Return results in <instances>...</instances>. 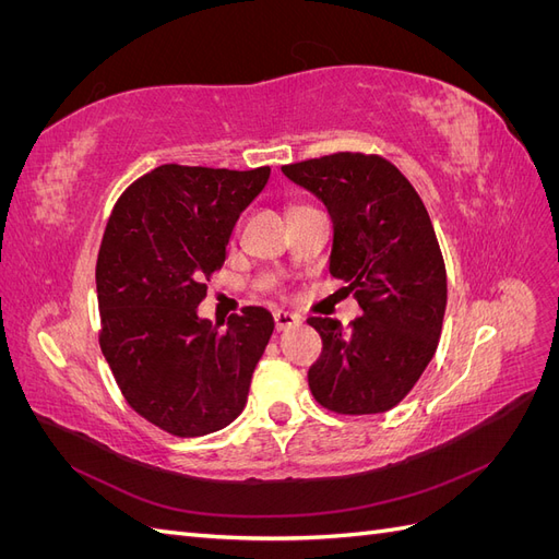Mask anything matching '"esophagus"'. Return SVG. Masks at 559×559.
Instances as JSON below:
<instances>
[{
	"label": "esophagus",
	"instance_id": "esophagus-1",
	"mask_svg": "<svg viewBox=\"0 0 559 559\" xmlns=\"http://www.w3.org/2000/svg\"><path fill=\"white\" fill-rule=\"evenodd\" d=\"M300 317L294 314V312H284V310H277L275 312V326L277 331H286V329H294V326H300Z\"/></svg>",
	"mask_w": 559,
	"mask_h": 559
}]
</instances>
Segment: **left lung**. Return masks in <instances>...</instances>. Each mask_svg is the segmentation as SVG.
Wrapping results in <instances>:
<instances>
[{
	"instance_id": "obj_1",
	"label": "left lung",
	"mask_w": 559,
	"mask_h": 559,
	"mask_svg": "<svg viewBox=\"0 0 559 559\" xmlns=\"http://www.w3.org/2000/svg\"><path fill=\"white\" fill-rule=\"evenodd\" d=\"M333 218L331 275L345 280L361 317L343 329L310 317L321 357L310 392L337 415H376L408 396L438 347L448 302L441 247L425 202L394 163L337 151L282 165Z\"/></svg>"
}]
</instances>
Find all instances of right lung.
Returning a JSON list of instances; mask_svg holds the SVG:
<instances>
[{
  "instance_id": "right-lung-1",
  "label": "right lung",
  "mask_w": 559,
  "mask_h": 559,
  "mask_svg": "<svg viewBox=\"0 0 559 559\" xmlns=\"http://www.w3.org/2000/svg\"><path fill=\"white\" fill-rule=\"evenodd\" d=\"M267 177V165L170 163L132 181L111 210L95 267L99 347L130 408L173 436L230 425L273 335L265 308H245L226 329L195 312Z\"/></svg>"
}]
</instances>
